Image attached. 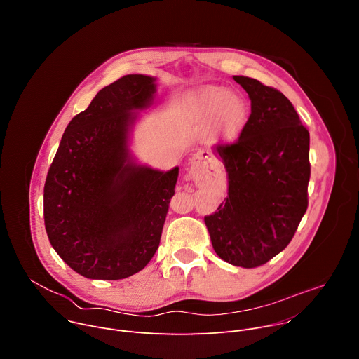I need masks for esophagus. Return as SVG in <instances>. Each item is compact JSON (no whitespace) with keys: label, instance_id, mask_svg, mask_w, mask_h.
I'll list each match as a JSON object with an SVG mask.
<instances>
[{"label":"esophagus","instance_id":"esophagus-1","mask_svg":"<svg viewBox=\"0 0 359 359\" xmlns=\"http://www.w3.org/2000/svg\"><path fill=\"white\" fill-rule=\"evenodd\" d=\"M201 161H203V156H201V155H194V156L191 158V166H193V168H191V175H194V168H196Z\"/></svg>","mask_w":359,"mask_h":359}]
</instances>
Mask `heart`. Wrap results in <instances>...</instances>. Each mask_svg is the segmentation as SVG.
<instances>
[{
	"instance_id": "obj_1",
	"label": "heart",
	"mask_w": 359,
	"mask_h": 359,
	"mask_svg": "<svg viewBox=\"0 0 359 359\" xmlns=\"http://www.w3.org/2000/svg\"><path fill=\"white\" fill-rule=\"evenodd\" d=\"M194 109L201 123H213L216 137L234 140L247 118V105L240 95L229 93L223 86H206L194 96Z\"/></svg>"
}]
</instances>
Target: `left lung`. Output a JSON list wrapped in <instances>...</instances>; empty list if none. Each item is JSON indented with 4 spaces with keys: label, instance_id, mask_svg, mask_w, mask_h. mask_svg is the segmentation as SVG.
<instances>
[{
    "label": "left lung",
    "instance_id": "8db88e82",
    "mask_svg": "<svg viewBox=\"0 0 359 359\" xmlns=\"http://www.w3.org/2000/svg\"><path fill=\"white\" fill-rule=\"evenodd\" d=\"M233 78L248 93L251 114L238 139L217 147L229 191L204 223L222 260L254 269L288 245L309 208L310 133L280 90Z\"/></svg>",
    "mask_w": 359,
    "mask_h": 359
}]
</instances>
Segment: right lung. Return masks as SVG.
<instances>
[{"label":"right lung","instance_id":"right-lung-1","mask_svg":"<svg viewBox=\"0 0 359 359\" xmlns=\"http://www.w3.org/2000/svg\"><path fill=\"white\" fill-rule=\"evenodd\" d=\"M155 78L125 75L100 89L67 126L43 187L50 245L78 274L122 280L151 260L179 168L161 172L132 162L133 111L151 105Z\"/></svg>","mask_w":359,"mask_h":359}]
</instances>
